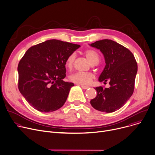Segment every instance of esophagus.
<instances>
[{
	"mask_svg": "<svg viewBox=\"0 0 155 155\" xmlns=\"http://www.w3.org/2000/svg\"><path fill=\"white\" fill-rule=\"evenodd\" d=\"M81 87L84 90H86V89H87V88L90 87L88 86H84V85H83V84H81Z\"/></svg>",
	"mask_w": 155,
	"mask_h": 155,
	"instance_id": "1",
	"label": "esophagus"
}]
</instances>
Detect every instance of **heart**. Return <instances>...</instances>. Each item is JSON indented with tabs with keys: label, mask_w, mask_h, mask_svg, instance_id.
Masks as SVG:
<instances>
[{
	"label": "heart",
	"mask_w": 155,
	"mask_h": 155,
	"mask_svg": "<svg viewBox=\"0 0 155 155\" xmlns=\"http://www.w3.org/2000/svg\"><path fill=\"white\" fill-rule=\"evenodd\" d=\"M86 56L91 63L93 64L96 62H99V56L96 51L92 50H87L85 52ZM76 58V53H73L71 54L65 62V65L68 69H71L73 67V65ZM94 78V75L92 73L89 72H77L70 76V80L77 84H87L91 82Z\"/></svg>",
	"instance_id": "obj_1"
}]
</instances>
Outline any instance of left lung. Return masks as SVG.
<instances>
[{"instance_id": "obj_1", "label": "left lung", "mask_w": 155, "mask_h": 155, "mask_svg": "<svg viewBox=\"0 0 155 155\" xmlns=\"http://www.w3.org/2000/svg\"><path fill=\"white\" fill-rule=\"evenodd\" d=\"M90 45L99 50L105 59L106 65L99 81H108L110 85L108 88L94 87L97 96L91 100V105L99 111L114 112L121 108L134 92L136 61L127 48L112 40L96 41Z\"/></svg>"}]
</instances>
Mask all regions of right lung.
<instances>
[{
    "label": "right lung",
    "mask_w": 155,
    "mask_h": 155,
    "mask_svg": "<svg viewBox=\"0 0 155 155\" xmlns=\"http://www.w3.org/2000/svg\"><path fill=\"white\" fill-rule=\"evenodd\" d=\"M80 45L52 39L29 48L18 66V88L34 108L51 112L63 106L73 83L64 81L65 62Z\"/></svg>",
    "instance_id": "obj_1"
}]
</instances>
